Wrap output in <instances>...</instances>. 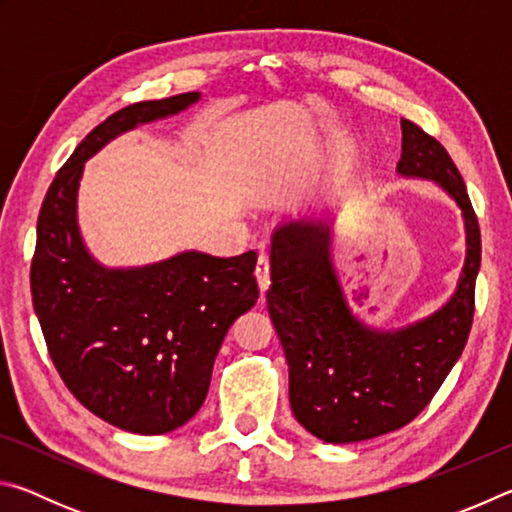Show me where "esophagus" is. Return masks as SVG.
Listing matches in <instances>:
<instances>
[{
  "label": "esophagus",
  "instance_id": "esophagus-1",
  "mask_svg": "<svg viewBox=\"0 0 512 512\" xmlns=\"http://www.w3.org/2000/svg\"><path fill=\"white\" fill-rule=\"evenodd\" d=\"M255 277H257V284H259V291H262V296L271 287V271H268V257L266 255H259L257 259V268H255Z\"/></svg>",
  "mask_w": 512,
  "mask_h": 512
}]
</instances>
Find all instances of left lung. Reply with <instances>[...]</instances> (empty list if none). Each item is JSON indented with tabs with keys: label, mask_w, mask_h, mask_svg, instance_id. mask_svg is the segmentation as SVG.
<instances>
[{
	"label": "left lung",
	"mask_w": 512,
	"mask_h": 512,
	"mask_svg": "<svg viewBox=\"0 0 512 512\" xmlns=\"http://www.w3.org/2000/svg\"><path fill=\"white\" fill-rule=\"evenodd\" d=\"M397 176L438 185L458 205L465 262L443 307L397 329L354 314L334 268V212L277 225L271 235L266 307L289 363L296 420L325 443L345 445L409 424L461 357L474 316L481 232L456 164L409 119H402Z\"/></svg>",
	"instance_id": "obj_1"
}]
</instances>
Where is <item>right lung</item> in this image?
<instances>
[{
	"instance_id": "right-lung-1",
	"label": "right lung",
	"mask_w": 512,
	"mask_h": 512,
	"mask_svg": "<svg viewBox=\"0 0 512 512\" xmlns=\"http://www.w3.org/2000/svg\"><path fill=\"white\" fill-rule=\"evenodd\" d=\"M198 101L185 92L110 115L56 173L38 216L31 293L51 361L85 409L140 436L183 427L203 406L225 334L259 298L257 253L106 266L81 235L79 187L108 142Z\"/></svg>"
}]
</instances>
